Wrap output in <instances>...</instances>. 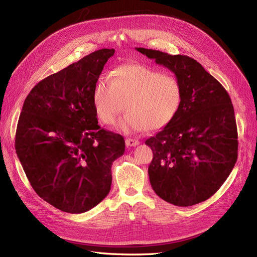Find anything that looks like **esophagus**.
Masks as SVG:
<instances>
[{
	"label": "esophagus",
	"mask_w": 257,
	"mask_h": 257,
	"mask_svg": "<svg viewBox=\"0 0 257 257\" xmlns=\"http://www.w3.org/2000/svg\"><path fill=\"white\" fill-rule=\"evenodd\" d=\"M139 143L141 142H139L138 139H134V138H126V141H125V144L128 147H135V146L139 145Z\"/></svg>",
	"instance_id": "esophagus-1"
}]
</instances>
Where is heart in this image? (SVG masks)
Here are the masks:
<instances>
[{
  "instance_id": "b5f03b06",
  "label": "heart",
  "mask_w": 257,
  "mask_h": 257,
  "mask_svg": "<svg viewBox=\"0 0 257 257\" xmlns=\"http://www.w3.org/2000/svg\"><path fill=\"white\" fill-rule=\"evenodd\" d=\"M182 87L175 75L163 74L141 64H125L112 71L109 80L99 79L92 95L98 120L111 125L118 123L124 132L158 131L172 122L182 105Z\"/></svg>"
}]
</instances>
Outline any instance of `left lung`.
<instances>
[{
  "instance_id": "1",
  "label": "left lung",
  "mask_w": 257,
  "mask_h": 257,
  "mask_svg": "<svg viewBox=\"0 0 257 257\" xmlns=\"http://www.w3.org/2000/svg\"><path fill=\"white\" fill-rule=\"evenodd\" d=\"M170 69L182 87L176 118L146 141L153 151L148 168L153 191L179 207L207 200L221 188L238 157L234 106L227 91L190 57L136 48Z\"/></svg>"
}]
</instances>
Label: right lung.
I'll return each mask as SVG.
<instances>
[{
  "label": "right lung",
  "mask_w": 257,
  "mask_h": 257,
  "mask_svg": "<svg viewBox=\"0 0 257 257\" xmlns=\"http://www.w3.org/2000/svg\"><path fill=\"white\" fill-rule=\"evenodd\" d=\"M114 49H100L31 90L15 148L36 194L68 213L89 211L110 191L111 165L124 153L120 134L98 125L92 95Z\"/></svg>",
  "instance_id": "obj_1"
}]
</instances>
